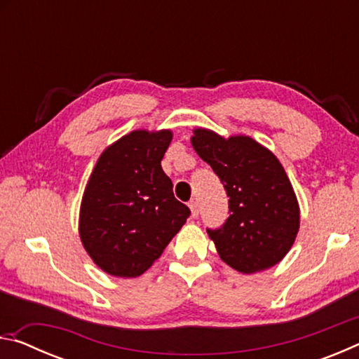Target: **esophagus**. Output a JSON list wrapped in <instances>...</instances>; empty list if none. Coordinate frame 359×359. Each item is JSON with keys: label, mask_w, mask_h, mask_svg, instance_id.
I'll return each instance as SVG.
<instances>
[{"label": "esophagus", "mask_w": 359, "mask_h": 359, "mask_svg": "<svg viewBox=\"0 0 359 359\" xmlns=\"http://www.w3.org/2000/svg\"><path fill=\"white\" fill-rule=\"evenodd\" d=\"M188 208H190L191 210V217L196 218L199 215V209H198V203L196 201H191L190 204H188Z\"/></svg>", "instance_id": "34e87169"}]
</instances>
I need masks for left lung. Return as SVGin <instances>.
Listing matches in <instances>:
<instances>
[{"mask_svg":"<svg viewBox=\"0 0 359 359\" xmlns=\"http://www.w3.org/2000/svg\"><path fill=\"white\" fill-rule=\"evenodd\" d=\"M191 145L220 177L229 196V217L208 229L220 258L242 274L276 266L293 247L301 210L278 158L250 136L223 137L194 128Z\"/></svg>","mask_w":359,"mask_h":359,"instance_id":"left-lung-1","label":"left lung"}]
</instances>
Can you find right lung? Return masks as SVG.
Returning <instances> with one entry per match:
<instances>
[{
  "mask_svg": "<svg viewBox=\"0 0 359 359\" xmlns=\"http://www.w3.org/2000/svg\"><path fill=\"white\" fill-rule=\"evenodd\" d=\"M171 141V130L131 131L104 149L90 174L79 236L109 276H142L190 217L161 168Z\"/></svg>",
  "mask_w": 359,
  "mask_h": 359,
  "instance_id": "right-lung-1",
  "label": "right lung"
}]
</instances>
